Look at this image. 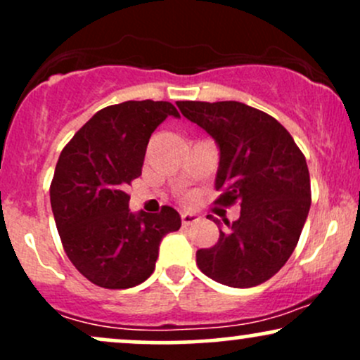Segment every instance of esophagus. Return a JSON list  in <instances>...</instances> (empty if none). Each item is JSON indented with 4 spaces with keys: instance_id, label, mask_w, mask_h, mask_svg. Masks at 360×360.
Here are the masks:
<instances>
[{
    "instance_id": "1",
    "label": "esophagus",
    "mask_w": 360,
    "mask_h": 360,
    "mask_svg": "<svg viewBox=\"0 0 360 360\" xmlns=\"http://www.w3.org/2000/svg\"><path fill=\"white\" fill-rule=\"evenodd\" d=\"M198 220H200V217H198L196 213H181V221H183V225H193V223H196Z\"/></svg>"
}]
</instances>
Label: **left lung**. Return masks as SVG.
Listing matches in <instances>:
<instances>
[{"label":"left lung","instance_id":"obj_1","mask_svg":"<svg viewBox=\"0 0 360 360\" xmlns=\"http://www.w3.org/2000/svg\"><path fill=\"white\" fill-rule=\"evenodd\" d=\"M220 150L217 203H240V218L218 242L196 252L203 274L232 288L266 283L291 257L307 221L311 191L303 152L276 118L238 101H177Z\"/></svg>","mask_w":360,"mask_h":360}]
</instances>
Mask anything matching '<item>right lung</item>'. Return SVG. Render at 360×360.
Instances as JSON below:
<instances>
[{"mask_svg": "<svg viewBox=\"0 0 360 360\" xmlns=\"http://www.w3.org/2000/svg\"><path fill=\"white\" fill-rule=\"evenodd\" d=\"M167 117V101H125L106 106L60 152L51 205L65 254L96 286L127 289L155 269L160 240L181 226L171 206L160 213L128 208V184L142 174L150 135Z\"/></svg>", "mask_w": 360, "mask_h": 360, "instance_id": "obj_1", "label": "right lung"}]
</instances>
